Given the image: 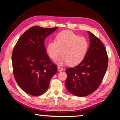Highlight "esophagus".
I'll use <instances>...</instances> for the list:
<instances>
[{
    "label": "esophagus",
    "mask_w": 120,
    "mask_h": 120,
    "mask_svg": "<svg viewBox=\"0 0 120 120\" xmlns=\"http://www.w3.org/2000/svg\"><path fill=\"white\" fill-rule=\"evenodd\" d=\"M58 70L59 72L62 71H63V68H62V67H60V66H58Z\"/></svg>",
    "instance_id": "34e87169"
}]
</instances>
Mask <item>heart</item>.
<instances>
[{
	"instance_id": "heart-1",
	"label": "heart",
	"mask_w": 120,
	"mask_h": 120,
	"mask_svg": "<svg viewBox=\"0 0 120 120\" xmlns=\"http://www.w3.org/2000/svg\"><path fill=\"white\" fill-rule=\"evenodd\" d=\"M89 42L84 37L79 36L70 30H65L55 37V41L48 42L46 46L49 56L53 60L58 59L60 65H78L84 60L89 48Z\"/></svg>"
}]
</instances>
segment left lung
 I'll return each instance as SVG.
<instances>
[{"instance_id":"1","label":"left lung","mask_w":120,"mask_h":120,"mask_svg":"<svg viewBox=\"0 0 120 120\" xmlns=\"http://www.w3.org/2000/svg\"><path fill=\"white\" fill-rule=\"evenodd\" d=\"M90 47L84 60L78 65L66 70V87L70 93L84 97L96 91L100 85L108 65L106 49L98 38L87 31Z\"/></svg>"}]
</instances>
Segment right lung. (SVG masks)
Segmentation results:
<instances>
[{
    "label": "right lung",
    "mask_w": 120,
    "mask_h": 120,
    "mask_svg": "<svg viewBox=\"0 0 120 120\" xmlns=\"http://www.w3.org/2000/svg\"><path fill=\"white\" fill-rule=\"evenodd\" d=\"M58 28L34 26L23 33L15 45L12 55L13 72L19 86L31 96L46 91L57 66L46 53L45 40Z\"/></svg>",
    "instance_id": "1"
}]
</instances>
